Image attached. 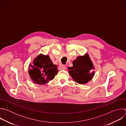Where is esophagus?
Returning <instances> with one entry per match:
<instances>
[{
  "instance_id": "esophagus-1",
  "label": "esophagus",
  "mask_w": 126,
  "mask_h": 126,
  "mask_svg": "<svg viewBox=\"0 0 126 126\" xmlns=\"http://www.w3.org/2000/svg\"><path fill=\"white\" fill-rule=\"evenodd\" d=\"M59 70H65L66 69V66L64 65H60V66L59 67Z\"/></svg>"
}]
</instances>
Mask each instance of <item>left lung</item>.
Segmentation results:
<instances>
[{"instance_id": "1", "label": "left lung", "mask_w": 126, "mask_h": 126, "mask_svg": "<svg viewBox=\"0 0 126 126\" xmlns=\"http://www.w3.org/2000/svg\"><path fill=\"white\" fill-rule=\"evenodd\" d=\"M69 73L75 82L84 84L90 81L95 75L93 63L89 56L86 54L80 56L73 61V66L68 68Z\"/></svg>"}]
</instances>
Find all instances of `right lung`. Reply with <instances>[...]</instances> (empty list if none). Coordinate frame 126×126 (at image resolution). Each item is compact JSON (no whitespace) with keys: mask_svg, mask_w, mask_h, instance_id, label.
Instances as JSON below:
<instances>
[{"mask_svg":"<svg viewBox=\"0 0 126 126\" xmlns=\"http://www.w3.org/2000/svg\"><path fill=\"white\" fill-rule=\"evenodd\" d=\"M30 64L29 75L35 84L44 85L52 80L58 73L56 65L53 64L48 55L39 54Z\"/></svg>","mask_w":126,"mask_h":126,"instance_id":"1","label":"right lung"}]
</instances>
